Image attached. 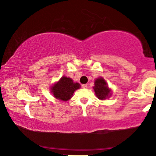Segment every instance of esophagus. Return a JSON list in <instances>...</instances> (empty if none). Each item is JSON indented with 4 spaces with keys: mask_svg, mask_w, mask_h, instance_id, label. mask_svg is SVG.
Here are the masks:
<instances>
[{
    "mask_svg": "<svg viewBox=\"0 0 156 156\" xmlns=\"http://www.w3.org/2000/svg\"><path fill=\"white\" fill-rule=\"evenodd\" d=\"M82 87H83V88H84V89H87V84H83Z\"/></svg>",
    "mask_w": 156,
    "mask_h": 156,
    "instance_id": "obj_1",
    "label": "esophagus"
}]
</instances>
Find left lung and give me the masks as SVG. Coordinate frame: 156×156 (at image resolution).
<instances>
[{
  "label": "left lung",
  "instance_id": "obj_1",
  "mask_svg": "<svg viewBox=\"0 0 156 156\" xmlns=\"http://www.w3.org/2000/svg\"><path fill=\"white\" fill-rule=\"evenodd\" d=\"M94 90L98 98L100 100H105L109 98L112 95V90L109 88L107 82L103 78H98L94 83Z\"/></svg>",
  "mask_w": 156,
  "mask_h": 156
}]
</instances>
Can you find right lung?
<instances>
[{"instance_id": "right-lung-1", "label": "right lung", "mask_w": 156, "mask_h": 156, "mask_svg": "<svg viewBox=\"0 0 156 156\" xmlns=\"http://www.w3.org/2000/svg\"><path fill=\"white\" fill-rule=\"evenodd\" d=\"M80 87V84L73 83L72 78L62 76L58 82L51 87V92L56 99L67 101L72 98L76 90Z\"/></svg>"}]
</instances>
